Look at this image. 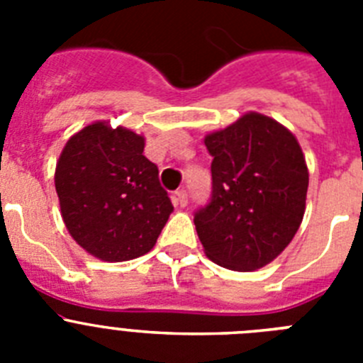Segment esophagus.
<instances>
[{
	"label": "esophagus",
	"mask_w": 363,
	"mask_h": 363,
	"mask_svg": "<svg viewBox=\"0 0 363 363\" xmlns=\"http://www.w3.org/2000/svg\"><path fill=\"white\" fill-rule=\"evenodd\" d=\"M172 200H174V205H179V207H185V205L189 203L187 191H185V189H179V191H176L174 196H172Z\"/></svg>",
	"instance_id": "obj_1"
}]
</instances>
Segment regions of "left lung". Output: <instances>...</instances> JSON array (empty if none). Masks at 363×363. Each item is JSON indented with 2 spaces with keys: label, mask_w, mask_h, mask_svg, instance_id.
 <instances>
[{
  "label": "left lung",
  "mask_w": 363,
  "mask_h": 363,
  "mask_svg": "<svg viewBox=\"0 0 363 363\" xmlns=\"http://www.w3.org/2000/svg\"><path fill=\"white\" fill-rule=\"evenodd\" d=\"M213 156V198L194 225L207 258L230 271H256L294 238L306 213L309 171L296 136L247 112L205 136Z\"/></svg>",
  "instance_id": "left-lung-1"
}]
</instances>
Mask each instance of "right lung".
Instances as JSON below:
<instances>
[{
    "label": "right lung",
    "instance_id": "obj_1",
    "mask_svg": "<svg viewBox=\"0 0 363 363\" xmlns=\"http://www.w3.org/2000/svg\"><path fill=\"white\" fill-rule=\"evenodd\" d=\"M145 138L94 121L69 138L56 163L60 209L76 243L104 262H127L156 245L174 211Z\"/></svg>",
    "mask_w": 363,
    "mask_h": 363
}]
</instances>
